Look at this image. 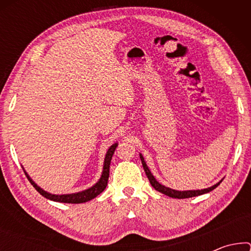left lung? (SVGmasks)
<instances>
[{
	"label": "left lung",
	"mask_w": 251,
	"mask_h": 251,
	"mask_svg": "<svg viewBox=\"0 0 251 251\" xmlns=\"http://www.w3.org/2000/svg\"><path fill=\"white\" fill-rule=\"evenodd\" d=\"M139 157H141V160H142V164H143V167H144V171L146 173V176L148 179H150L151 185L154 187V188L157 190V192H159L161 194L166 195V196H169L172 198H178V199H184V198H190V197H196L199 196V195H203V194H207L211 192V190H214L216 187L218 185H220V182L223 181L219 180L217 184H215L214 186L211 187H208V188L205 189H197V190H176V189H172L169 188V187H166L164 185H161L160 182H158L156 180V178L152 175L151 172L150 171V168H148L147 164L145 159H144V157L142 154H139Z\"/></svg>",
	"instance_id": "8db88e82"
}]
</instances>
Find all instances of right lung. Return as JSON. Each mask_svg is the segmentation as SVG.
Here are the masks:
<instances>
[{"instance_id": "obj_1", "label": "right lung", "mask_w": 251, "mask_h": 251, "mask_svg": "<svg viewBox=\"0 0 251 251\" xmlns=\"http://www.w3.org/2000/svg\"><path fill=\"white\" fill-rule=\"evenodd\" d=\"M117 146H118V143H115L108 148V151L105 155L104 165H103V172H101L100 178L99 180H97L96 184H94L92 187H90V188L82 190V192H78V193L55 195V194H50V193L45 192L44 189H42L40 186H37V184H35V181H34L32 178L28 176V174L26 173V171H25L24 168L23 169H24L25 175H26V177H27V179L33 185L34 188H35L37 192H39L42 195V196L50 199V201H57V202H65V203L86 202V201H92V199H94L96 196H99L100 193H103L104 189L106 188V186H107V181H108V177H109L110 160H112V157L114 155V152H115V150H116Z\"/></svg>"}]
</instances>
